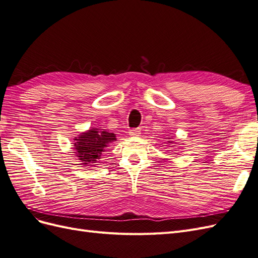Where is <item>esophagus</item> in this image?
<instances>
[{"mask_svg": "<svg viewBox=\"0 0 258 258\" xmlns=\"http://www.w3.org/2000/svg\"><path fill=\"white\" fill-rule=\"evenodd\" d=\"M129 135L132 136V137H139L140 135H141V130H140V128L130 129L129 130Z\"/></svg>", "mask_w": 258, "mask_h": 258, "instance_id": "34e87169", "label": "esophagus"}]
</instances>
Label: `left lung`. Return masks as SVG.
<instances>
[{
	"mask_svg": "<svg viewBox=\"0 0 258 258\" xmlns=\"http://www.w3.org/2000/svg\"><path fill=\"white\" fill-rule=\"evenodd\" d=\"M169 142H170V141H169Z\"/></svg>",
	"mask_w": 258,
	"mask_h": 258,
	"instance_id": "left-lung-1",
	"label": "left lung"
}]
</instances>
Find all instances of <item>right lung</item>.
<instances>
[{"label": "right lung", "mask_w": 258, "mask_h": 258, "mask_svg": "<svg viewBox=\"0 0 258 258\" xmlns=\"http://www.w3.org/2000/svg\"><path fill=\"white\" fill-rule=\"evenodd\" d=\"M115 140L116 136L112 132L97 128L88 130L82 134L81 137L75 139L74 148L76 150V156L80 157L84 165L92 166L91 163L97 162V159L100 158L101 154L104 151V147Z\"/></svg>", "instance_id": "right-lung-1"}]
</instances>
